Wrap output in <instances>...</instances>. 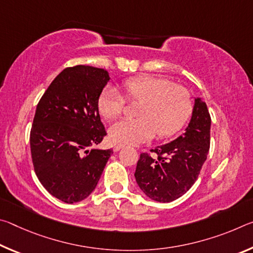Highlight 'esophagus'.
Here are the masks:
<instances>
[{"label": "esophagus", "instance_id": "34e87169", "mask_svg": "<svg viewBox=\"0 0 253 253\" xmlns=\"http://www.w3.org/2000/svg\"><path fill=\"white\" fill-rule=\"evenodd\" d=\"M124 147V145H122V144H117V145H115L114 146V152H118L119 149H122Z\"/></svg>", "mask_w": 253, "mask_h": 253}]
</instances>
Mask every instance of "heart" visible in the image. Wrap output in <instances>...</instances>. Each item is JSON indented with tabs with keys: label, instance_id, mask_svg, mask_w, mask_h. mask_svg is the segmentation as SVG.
<instances>
[{
	"label": "heart",
	"instance_id": "1",
	"mask_svg": "<svg viewBox=\"0 0 253 253\" xmlns=\"http://www.w3.org/2000/svg\"><path fill=\"white\" fill-rule=\"evenodd\" d=\"M128 101L140 102L136 119H123L109 128L115 143L136 145L156 135L166 137L181 129L190 118L193 101L182 85L155 76H137L122 84ZM125 97L116 88L106 87L98 98V109L107 121L118 118L125 109Z\"/></svg>",
	"mask_w": 253,
	"mask_h": 253
}]
</instances>
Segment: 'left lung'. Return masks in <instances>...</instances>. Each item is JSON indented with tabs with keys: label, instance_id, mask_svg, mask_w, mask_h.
I'll return each mask as SVG.
<instances>
[{
	"label": "left lung",
	"instance_id": "8db88e82",
	"mask_svg": "<svg viewBox=\"0 0 253 253\" xmlns=\"http://www.w3.org/2000/svg\"><path fill=\"white\" fill-rule=\"evenodd\" d=\"M210 117L207 104L195 98L191 121L176 139L152 152L158 157L140 154L135 178L140 190L157 202L181 198L198 179L210 149Z\"/></svg>",
	"mask_w": 253,
	"mask_h": 253
}]
</instances>
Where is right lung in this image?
<instances>
[{"label":"right lung","mask_w":253,"mask_h":253,"mask_svg":"<svg viewBox=\"0 0 253 253\" xmlns=\"http://www.w3.org/2000/svg\"><path fill=\"white\" fill-rule=\"evenodd\" d=\"M109 79L100 68H66L37 106L30 132L34 170L45 190L65 203L92 193L113 154V149H89L107 135L98 98Z\"/></svg>","instance_id":"obj_1"}]
</instances>
